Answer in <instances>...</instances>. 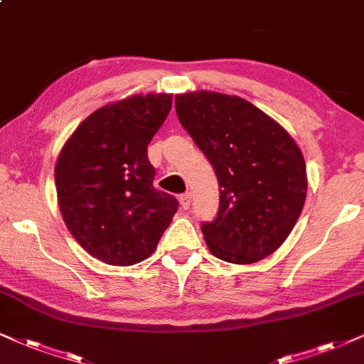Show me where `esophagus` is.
I'll return each instance as SVG.
<instances>
[{"label": "esophagus", "instance_id": "1", "mask_svg": "<svg viewBox=\"0 0 364 364\" xmlns=\"http://www.w3.org/2000/svg\"><path fill=\"white\" fill-rule=\"evenodd\" d=\"M181 208L182 209H189L191 208V194H182L181 196Z\"/></svg>", "mask_w": 364, "mask_h": 364}]
</instances>
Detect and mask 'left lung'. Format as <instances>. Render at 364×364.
<instances>
[{
    "instance_id": "obj_1",
    "label": "left lung",
    "mask_w": 364,
    "mask_h": 364,
    "mask_svg": "<svg viewBox=\"0 0 364 364\" xmlns=\"http://www.w3.org/2000/svg\"><path fill=\"white\" fill-rule=\"evenodd\" d=\"M175 111L218 177V216L200 228L209 251L235 264L267 258L284 245L306 203L307 170L299 145L243 97L177 94Z\"/></svg>"
}]
</instances>
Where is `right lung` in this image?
Listing matches in <instances>:
<instances>
[{
  "mask_svg": "<svg viewBox=\"0 0 364 364\" xmlns=\"http://www.w3.org/2000/svg\"><path fill=\"white\" fill-rule=\"evenodd\" d=\"M172 94H134L87 116L55 164L60 214L94 258L129 267L156 250L178 203L154 187L146 146L167 119Z\"/></svg>",
  "mask_w": 364,
  "mask_h": 364,
  "instance_id": "add662e5",
  "label": "right lung"
}]
</instances>
